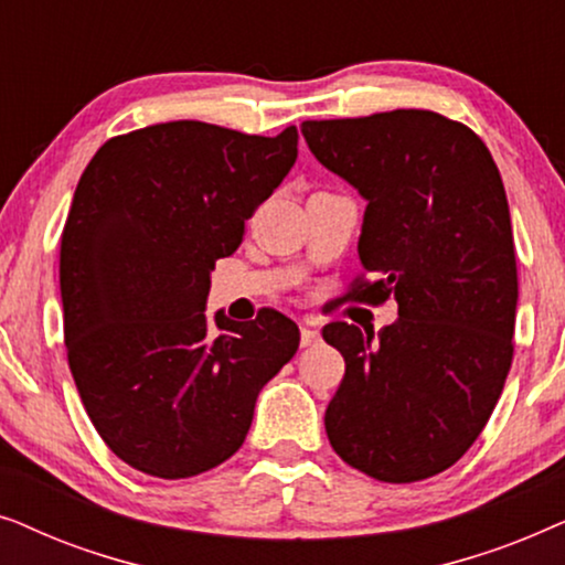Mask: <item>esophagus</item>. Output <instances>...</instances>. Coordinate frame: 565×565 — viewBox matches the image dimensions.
<instances>
[{
	"instance_id": "obj_1",
	"label": "esophagus",
	"mask_w": 565,
	"mask_h": 565,
	"mask_svg": "<svg viewBox=\"0 0 565 565\" xmlns=\"http://www.w3.org/2000/svg\"><path fill=\"white\" fill-rule=\"evenodd\" d=\"M321 342V334H319V329H313V327H300V344L303 347H313V344H319Z\"/></svg>"
}]
</instances>
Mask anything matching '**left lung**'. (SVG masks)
I'll use <instances>...</instances> for the list:
<instances>
[{
  "mask_svg": "<svg viewBox=\"0 0 565 565\" xmlns=\"http://www.w3.org/2000/svg\"><path fill=\"white\" fill-rule=\"evenodd\" d=\"M308 149L367 200L352 300L398 303L381 331L323 327L344 377L323 416L352 468L443 473L481 435L514 354L516 259L504 182L473 130L431 110L306 120Z\"/></svg>",
  "mask_w": 565,
  "mask_h": 565,
  "instance_id": "1",
  "label": "left lung"
}]
</instances>
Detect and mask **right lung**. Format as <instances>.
<instances>
[{
	"mask_svg": "<svg viewBox=\"0 0 565 565\" xmlns=\"http://www.w3.org/2000/svg\"><path fill=\"white\" fill-rule=\"evenodd\" d=\"M298 157V130L200 120L115 136L84 169L61 234L64 342L76 391L130 468L200 476L244 445L254 404L298 350L288 316H205L215 259Z\"/></svg>",
	"mask_w": 565,
	"mask_h": 565,
	"instance_id": "1",
	"label": "right lung"
}]
</instances>
